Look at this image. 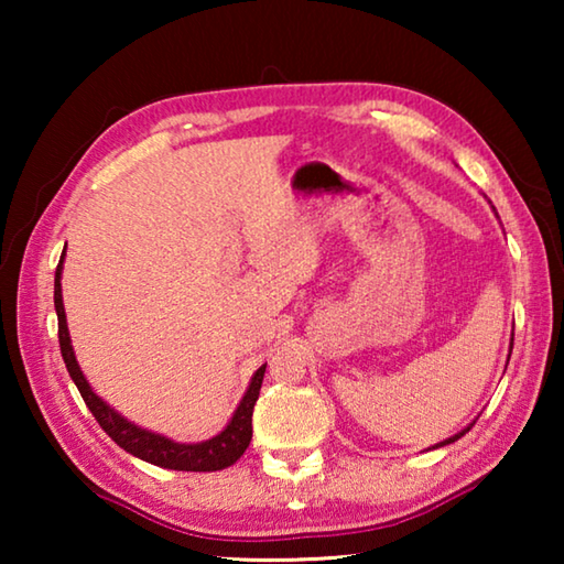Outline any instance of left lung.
<instances>
[{
	"label": "left lung",
	"mask_w": 564,
	"mask_h": 564,
	"mask_svg": "<svg viewBox=\"0 0 564 564\" xmlns=\"http://www.w3.org/2000/svg\"><path fill=\"white\" fill-rule=\"evenodd\" d=\"M512 338H514V333H512ZM512 338H510V352H512ZM510 360V358H508ZM475 425V420H473V423L470 425H467V427H463V431L460 433H455V435H451V437H445V441L443 443H435L433 445V451H435V447H443V445H451V443H455V441H460V437L467 433V431H470V427Z\"/></svg>",
	"instance_id": "8db88e82"
}]
</instances>
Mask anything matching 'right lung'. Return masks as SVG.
<instances>
[{"mask_svg":"<svg viewBox=\"0 0 564 564\" xmlns=\"http://www.w3.org/2000/svg\"><path fill=\"white\" fill-rule=\"evenodd\" d=\"M64 256H66V248H64L59 265H56V275H54V308H56V318H59L62 358L66 362V370H69L74 386L79 388L84 403H87V408L91 410V415L97 417V423L104 427V433H107L119 447H123V451L131 453L133 457H139V460L166 467V470L214 473V470H224V467L234 465L238 457L246 453L248 443H251V435H253L251 417H253V405H256V400H259V390L263 383L265 362L253 373L251 383H248L246 393L241 398V403H238V408L234 410V415L226 423L224 431L214 437H208V441L176 443L166 435L151 433V431H147V427L131 423V420L123 417L119 410H113L107 400L94 393L89 380L82 373L79 362H76L69 326H66L64 301H62Z\"/></svg>","mask_w":564,"mask_h":564,"instance_id":"add662e5","label":"right lung"}]
</instances>
